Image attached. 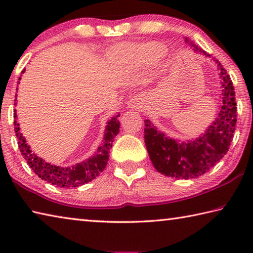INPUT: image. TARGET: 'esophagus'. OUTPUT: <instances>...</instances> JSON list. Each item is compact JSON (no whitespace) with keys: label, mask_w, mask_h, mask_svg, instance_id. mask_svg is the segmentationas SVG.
<instances>
[{"label":"esophagus","mask_w":253,"mask_h":253,"mask_svg":"<svg viewBox=\"0 0 253 253\" xmlns=\"http://www.w3.org/2000/svg\"><path fill=\"white\" fill-rule=\"evenodd\" d=\"M143 102L144 101H143L142 98L138 97V96H135V97H132V98H130L129 100H128L127 105L131 109H139V108H142V107H143Z\"/></svg>","instance_id":"esophagus-1"}]
</instances>
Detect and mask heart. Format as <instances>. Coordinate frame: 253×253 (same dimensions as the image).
<instances>
[{"label":"heart","instance_id":"1","mask_svg":"<svg viewBox=\"0 0 253 253\" xmlns=\"http://www.w3.org/2000/svg\"><path fill=\"white\" fill-rule=\"evenodd\" d=\"M157 50V45L155 44H145V45H124L119 46L117 49V54H125V55H134L139 54L142 57H151L154 55Z\"/></svg>","mask_w":253,"mask_h":253}]
</instances>
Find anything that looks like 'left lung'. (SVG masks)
<instances>
[{
    "label": "left lung",
    "instance_id": "1",
    "mask_svg": "<svg viewBox=\"0 0 253 253\" xmlns=\"http://www.w3.org/2000/svg\"><path fill=\"white\" fill-rule=\"evenodd\" d=\"M195 52L210 57L185 38ZM222 84V104L216 117L204 134L190 140H177L158 130L151 121H145L144 138L149 158L157 172L173 178H196L207 173L229 151L237 124V102L232 81L217 60Z\"/></svg>",
    "mask_w": 253,
    "mask_h": 253
}]
</instances>
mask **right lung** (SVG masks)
Listing matches in <instances>:
<instances>
[{"label":"right lung","mask_w":253,"mask_h":253,"mask_svg":"<svg viewBox=\"0 0 253 253\" xmlns=\"http://www.w3.org/2000/svg\"><path fill=\"white\" fill-rule=\"evenodd\" d=\"M119 116H121V114L115 115L107 123L104 140L98 147L95 155L72 166H57L46 163L32 152L23 135L20 132L19 124L16 123V121L14 122V129L19 140L18 144L20 152L38 176L55 186L78 187L84 185V184H87L88 182H91L105 169L107 162L109 160V152L111 146H113L114 138L117 136L119 128H121V123L118 121ZM16 117L18 116L15 114L14 118L16 119Z\"/></svg>","instance_id":"add662e5"}]
</instances>
